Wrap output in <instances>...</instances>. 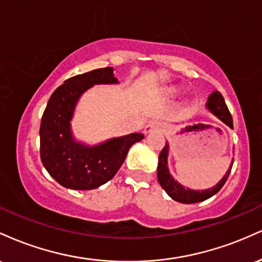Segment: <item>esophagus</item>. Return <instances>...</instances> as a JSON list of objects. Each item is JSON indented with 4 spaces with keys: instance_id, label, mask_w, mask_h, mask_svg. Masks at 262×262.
<instances>
[{
    "instance_id": "obj_1",
    "label": "esophagus",
    "mask_w": 262,
    "mask_h": 262,
    "mask_svg": "<svg viewBox=\"0 0 262 262\" xmlns=\"http://www.w3.org/2000/svg\"><path fill=\"white\" fill-rule=\"evenodd\" d=\"M159 127H160V124H159V123L151 122V123H149L148 125H146L145 129H144V132H145V133H151L152 130H156V129H158Z\"/></svg>"
}]
</instances>
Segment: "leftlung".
I'll return each mask as SVG.
<instances>
[{
    "instance_id": "8db88e82",
    "label": "left lung",
    "mask_w": 262,
    "mask_h": 262,
    "mask_svg": "<svg viewBox=\"0 0 262 262\" xmlns=\"http://www.w3.org/2000/svg\"><path fill=\"white\" fill-rule=\"evenodd\" d=\"M207 107H208L222 122H224L225 124L229 125L230 128H233V118H231V114L229 112V110H228L227 104H225V101L221 92L213 91L210 93L208 101H207ZM167 152H169V146H167V144H165L160 155H159L158 180L159 183L161 185V187L166 191V193L169 194L172 200L181 203L202 202V201H206L212 196H214L219 189L223 187L224 183L227 182L228 177L230 175L231 166H233L234 162L233 160L229 170L227 171V173H225L223 179H222L214 187L204 189V191H193V189L183 187L182 185H180L179 182L175 181V180L172 179V176L170 175L169 169H167Z\"/></svg>"
}]
</instances>
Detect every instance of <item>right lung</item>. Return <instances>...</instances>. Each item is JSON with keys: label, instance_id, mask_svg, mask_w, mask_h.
I'll return each instance as SVG.
<instances>
[{"label": "right lung", "instance_id": "right-lung-1", "mask_svg": "<svg viewBox=\"0 0 262 262\" xmlns=\"http://www.w3.org/2000/svg\"><path fill=\"white\" fill-rule=\"evenodd\" d=\"M112 68L96 69L65 80L48 101L40 123V159L49 175L66 188L93 189L112 180L141 133L114 138L96 146L76 143L70 121L79 97L97 83H117Z\"/></svg>", "mask_w": 262, "mask_h": 262}]
</instances>
